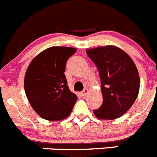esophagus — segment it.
<instances>
[{
	"instance_id": "1",
	"label": "esophagus",
	"mask_w": 157,
	"mask_h": 157,
	"mask_svg": "<svg viewBox=\"0 0 157 157\" xmlns=\"http://www.w3.org/2000/svg\"><path fill=\"white\" fill-rule=\"evenodd\" d=\"M88 92H89V91H88V88H84L82 92H81V95H82L83 96H85V95L88 93Z\"/></svg>"
}]
</instances>
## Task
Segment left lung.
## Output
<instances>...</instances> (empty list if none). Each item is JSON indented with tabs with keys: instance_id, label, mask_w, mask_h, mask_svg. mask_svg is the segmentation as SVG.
I'll return each mask as SVG.
<instances>
[{
	"instance_id": "obj_1",
	"label": "left lung",
	"mask_w": 157,
	"mask_h": 157,
	"mask_svg": "<svg viewBox=\"0 0 157 157\" xmlns=\"http://www.w3.org/2000/svg\"><path fill=\"white\" fill-rule=\"evenodd\" d=\"M96 65L101 80L103 103L94 110L100 119L120 118L138 95L140 77L135 64L125 51L114 46H99L86 51Z\"/></svg>"
}]
</instances>
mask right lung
Listing matches in <instances>:
<instances>
[{
	"instance_id": "1",
	"label": "right lung",
	"mask_w": 157,
	"mask_h": 157,
	"mask_svg": "<svg viewBox=\"0 0 157 157\" xmlns=\"http://www.w3.org/2000/svg\"><path fill=\"white\" fill-rule=\"evenodd\" d=\"M77 49L53 46L34 58L24 77L30 104L41 118L59 121L68 117L77 100L64 74L66 62Z\"/></svg>"
}]
</instances>
